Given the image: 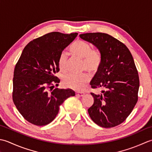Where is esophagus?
<instances>
[{
	"mask_svg": "<svg viewBox=\"0 0 152 152\" xmlns=\"http://www.w3.org/2000/svg\"><path fill=\"white\" fill-rule=\"evenodd\" d=\"M84 95H85V93H83V92H76V96H77L82 97Z\"/></svg>",
	"mask_w": 152,
	"mask_h": 152,
	"instance_id": "34e87169",
	"label": "esophagus"
}]
</instances>
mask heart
Wrapping results in <instances>:
<instances>
[{"label": "heart", "instance_id": "obj_1", "mask_svg": "<svg viewBox=\"0 0 152 152\" xmlns=\"http://www.w3.org/2000/svg\"><path fill=\"white\" fill-rule=\"evenodd\" d=\"M92 46L89 43L81 40H77L74 42L70 47L72 54L80 59H83L82 70L88 71L90 73H94L98 69L101 63V54L96 49H92ZM68 55L66 52H62L58 59L59 68L62 72H66L68 67ZM89 80L87 74L69 73L63 78V84L67 88L81 91Z\"/></svg>", "mask_w": 152, "mask_h": 152}]
</instances>
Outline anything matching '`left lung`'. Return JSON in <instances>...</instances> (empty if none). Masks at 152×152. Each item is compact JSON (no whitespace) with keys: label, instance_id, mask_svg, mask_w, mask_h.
I'll use <instances>...</instances> for the list:
<instances>
[{"label":"left lung","instance_id":"obj_1","mask_svg":"<svg viewBox=\"0 0 152 152\" xmlns=\"http://www.w3.org/2000/svg\"><path fill=\"white\" fill-rule=\"evenodd\" d=\"M83 40L95 46L101 63L91 81V87H101L100 94L91 93L94 104L88 112L93 121L104 128L120 125L131 114L138 101L140 86L138 71L128 48L106 33L80 34Z\"/></svg>","mask_w":152,"mask_h":152}]
</instances>
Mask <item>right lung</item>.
<instances>
[{
  "instance_id": "1",
  "label": "right lung",
  "mask_w": 152,
  "mask_h": 152,
  "mask_svg": "<svg viewBox=\"0 0 152 152\" xmlns=\"http://www.w3.org/2000/svg\"><path fill=\"white\" fill-rule=\"evenodd\" d=\"M77 35L52 32L34 39L24 48L15 65L12 98L21 115L33 125L51 123L60 105L75 95L72 89L56 88L52 91L51 88L60 81L55 76L60 70V55Z\"/></svg>"
}]
</instances>
